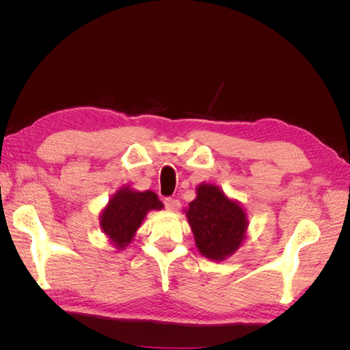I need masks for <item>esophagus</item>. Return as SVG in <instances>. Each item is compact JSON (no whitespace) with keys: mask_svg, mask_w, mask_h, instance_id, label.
Listing matches in <instances>:
<instances>
[{"mask_svg":"<svg viewBox=\"0 0 350 350\" xmlns=\"http://www.w3.org/2000/svg\"><path fill=\"white\" fill-rule=\"evenodd\" d=\"M165 206L167 210L176 211L179 208V201L175 198H165Z\"/></svg>","mask_w":350,"mask_h":350,"instance_id":"esophagus-1","label":"esophagus"}]
</instances>
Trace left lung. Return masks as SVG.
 Instances as JSON below:
<instances>
[{
    "mask_svg": "<svg viewBox=\"0 0 350 350\" xmlns=\"http://www.w3.org/2000/svg\"><path fill=\"white\" fill-rule=\"evenodd\" d=\"M185 216L201 256L213 261L230 257L247 238L245 210L216 185L200 184Z\"/></svg>",
    "mask_w": 350,
    "mask_h": 350,
    "instance_id": "1",
    "label": "left lung"
}]
</instances>
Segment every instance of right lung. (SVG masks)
Returning <instances> with one entry per match:
<instances>
[{"label": "right lung", "instance_id": "1", "mask_svg": "<svg viewBox=\"0 0 350 350\" xmlns=\"http://www.w3.org/2000/svg\"><path fill=\"white\" fill-rule=\"evenodd\" d=\"M163 208L153 191H135L122 187L108 201L100 213V229L116 250H124L133 241L137 229L150 210Z\"/></svg>", "mask_w": 350, "mask_h": 350}]
</instances>
